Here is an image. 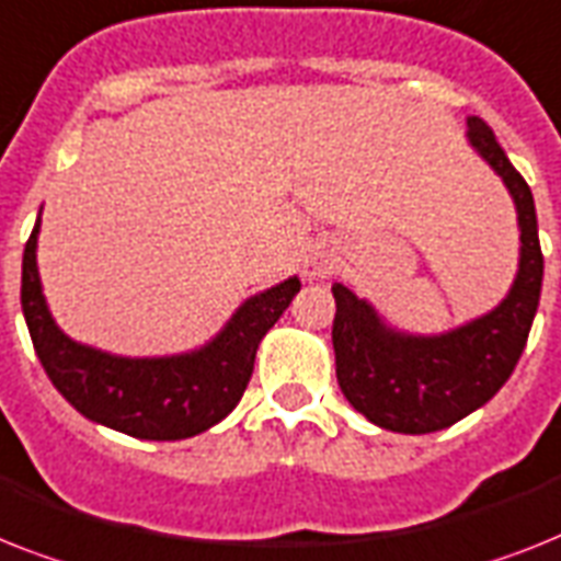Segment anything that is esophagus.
I'll use <instances>...</instances> for the list:
<instances>
[{"instance_id":"obj_1","label":"esophagus","mask_w":561,"mask_h":561,"mask_svg":"<svg viewBox=\"0 0 561 561\" xmlns=\"http://www.w3.org/2000/svg\"><path fill=\"white\" fill-rule=\"evenodd\" d=\"M334 265H336L334 253H331L325 244H313V248L302 256V276L308 282L325 279L328 273H334Z\"/></svg>"}]
</instances>
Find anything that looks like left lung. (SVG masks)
Masks as SVG:
<instances>
[{
  "mask_svg": "<svg viewBox=\"0 0 561 561\" xmlns=\"http://www.w3.org/2000/svg\"><path fill=\"white\" fill-rule=\"evenodd\" d=\"M467 140L516 204L518 271L502 302L444 334H409L352 288H331L336 383L359 414L400 435L446 430L484 407L513 375L539 308L545 259L530 186L481 117H467Z\"/></svg>",
  "mask_w": 561,
  "mask_h": 561,
  "instance_id": "8db88e82",
  "label": "left lung"
}]
</instances>
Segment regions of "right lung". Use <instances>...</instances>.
<instances>
[{
  "label": "right lung",
  "instance_id": "right-lung-1",
  "mask_svg": "<svg viewBox=\"0 0 561 561\" xmlns=\"http://www.w3.org/2000/svg\"><path fill=\"white\" fill-rule=\"evenodd\" d=\"M36 239L39 218L22 253L20 296L45 375L83 417L140 440H184L225 421L248 389L262 336L302 288L299 276H288L259 290L202 348L121 357L77 343L54 322L36 267Z\"/></svg>",
  "mask_w": 561,
  "mask_h": 561
}]
</instances>
